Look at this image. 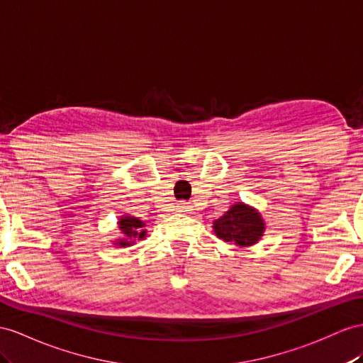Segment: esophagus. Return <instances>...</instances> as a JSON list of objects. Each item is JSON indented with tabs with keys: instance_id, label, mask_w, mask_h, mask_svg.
Masks as SVG:
<instances>
[{
	"instance_id": "1",
	"label": "esophagus",
	"mask_w": 363,
	"mask_h": 363,
	"mask_svg": "<svg viewBox=\"0 0 363 363\" xmlns=\"http://www.w3.org/2000/svg\"><path fill=\"white\" fill-rule=\"evenodd\" d=\"M176 211L182 213V215H189V213L193 211V207L189 206V203H185V202H179L178 206H176Z\"/></svg>"
}]
</instances>
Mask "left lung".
Listing matches in <instances>:
<instances>
[{
  "mask_svg": "<svg viewBox=\"0 0 363 363\" xmlns=\"http://www.w3.org/2000/svg\"><path fill=\"white\" fill-rule=\"evenodd\" d=\"M213 230L219 239L235 242L239 247L255 245L264 236L265 222L256 208L238 202L213 222Z\"/></svg>",
  "mask_w": 363,
  "mask_h": 363,
  "instance_id": "left-lung-1",
  "label": "left lung"
}]
</instances>
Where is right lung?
<instances>
[{
    "label": "right lung",
    "mask_w": 363,
    "mask_h": 363,
    "mask_svg": "<svg viewBox=\"0 0 363 363\" xmlns=\"http://www.w3.org/2000/svg\"><path fill=\"white\" fill-rule=\"evenodd\" d=\"M119 230L123 231V238H119L115 245L118 247H128L135 244V240L144 239L147 231L144 230L145 224L139 219V218H133V216H121V219L118 220Z\"/></svg>",
    "instance_id": "1"
}]
</instances>
